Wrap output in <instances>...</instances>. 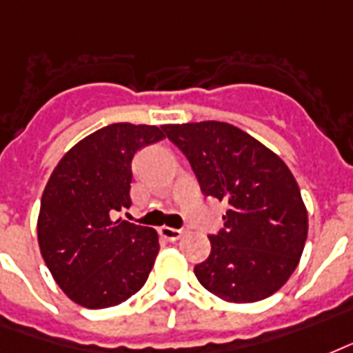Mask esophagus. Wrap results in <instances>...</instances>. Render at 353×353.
<instances>
[{
    "label": "esophagus",
    "instance_id": "obj_1",
    "mask_svg": "<svg viewBox=\"0 0 353 353\" xmlns=\"http://www.w3.org/2000/svg\"><path fill=\"white\" fill-rule=\"evenodd\" d=\"M160 236L165 237L168 241H176V239H180V237L184 236V230L171 228V226H162V228H160Z\"/></svg>",
    "mask_w": 353,
    "mask_h": 353
}]
</instances>
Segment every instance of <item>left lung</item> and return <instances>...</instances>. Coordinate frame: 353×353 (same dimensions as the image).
Segmentation results:
<instances>
[{
	"label": "left lung",
	"instance_id": "obj_1",
	"mask_svg": "<svg viewBox=\"0 0 353 353\" xmlns=\"http://www.w3.org/2000/svg\"><path fill=\"white\" fill-rule=\"evenodd\" d=\"M190 160L202 193L228 204L225 226L208 236L212 252L195 265L215 296L258 302L289 280L307 239V210L293 173L278 154L223 121L163 125Z\"/></svg>",
	"mask_w": 353,
	"mask_h": 353
}]
</instances>
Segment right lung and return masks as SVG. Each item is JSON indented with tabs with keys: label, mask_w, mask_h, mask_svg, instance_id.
Segmentation results:
<instances>
[{
	"label": "right lung",
	"mask_w": 353,
	"mask_h": 353,
	"mask_svg": "<svg viewBox=\"0 0 353 353\" xmlns=\"http://www.w3.org/2000/svg\"><path fill=\"white\" fill-rule=\"evenodd\" d=\"M163 138L154 125L114 123L73 145L49 176L38 245L54 281L75 304L112 307L149 278L160 250L157 230L114 214L130 206L136 151Z\"/></svg>",
	"instance_id": "add662e5"
}]
</instances>
